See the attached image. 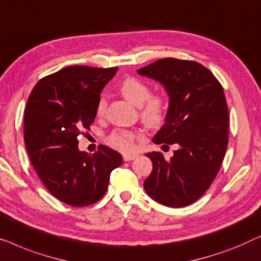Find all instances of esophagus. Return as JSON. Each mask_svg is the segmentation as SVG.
<instances>
[{"label": "esophagus", "instance_id": "34e87169", "mask_svg": "<svg viewBox=\"0 0 261 261\" xmlns=\"http://www.w3.org/2000/svg\"><path fill=\"white\" fill-rule=\"evenodd\" d=\"M138 157V155H136V153H124L123 155V160L125 161V162H129V161H134Z\"/></svg>", "mask_w": 261, "mask_h": 261}]
</instances>
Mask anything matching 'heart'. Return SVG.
I'll use <instances>...</instances> for the list:
<instances>
[{"label": "heart", "mask_w": 261, "mask_h": 261, "mask_svg": "<svg viewBox=\"0 0 261 261\" xmlns=\"http://www.w3.org/2000/svg\"><path fill=\"white\" fill-rule=\"evenodd\" d=\"M120 93L125 97L127 100L134 102L135 105L141 109V117L149 125H157L162 122L166 115L167 102L162 94L153 93L150 94V89L144 82L141 79L129 76L125 78L120 84ZM106 99L104 95L99 97L97 105H95V112L98 116L104 115L106 110ZM141 137V135L136 131L130 130H117L113 131L111 135L106 138V142L110 146L120 151L129 152L135 148V143Z\"/></svg>", "instance_id": "b5f03b06"}]
</instances>
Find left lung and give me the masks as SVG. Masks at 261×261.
I'll list each match as a JSON object with an SVG mask.
<instances>
[{"instance_id": "left-lung-1", "label": "left lung", "mask_w": 261, "mask_h": 261, "mask_svg": "<svg viewBox=\"0 0 261 261\" xmlns=\"http://www.w3.org/2000/svg\"><path fill=\"white\" fill-rule=\"evenodd\" d=\"M162 84L169 95L166 122L155 144H176L170 161L161 152L146 156L152 171L144 189L168 207H186L199 200L218 175L228 144V108L223 89L199 62L166 58L137 71Z\"/></svg>"}]
</instances>
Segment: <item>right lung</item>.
<instances>
[{"instance_id": "add662e5", "label": "right lung", "mask_w": 261, "mask_h": 261, "mask_svg": "<svg viewBox=\"0 0 261 261\" xmlns=\"http://www.w3.org/2000/svg\"><path fill=\"white\" fill-rule=\"evenodd\" d=\"M117 69L65 67L39 80L25 105L23 136L33 167L49 193L73 207L100 200L110 174L123 162L105 145L93 155L78 148V136L94 122L101 90Z\"/></svg>"}]
</instances>
